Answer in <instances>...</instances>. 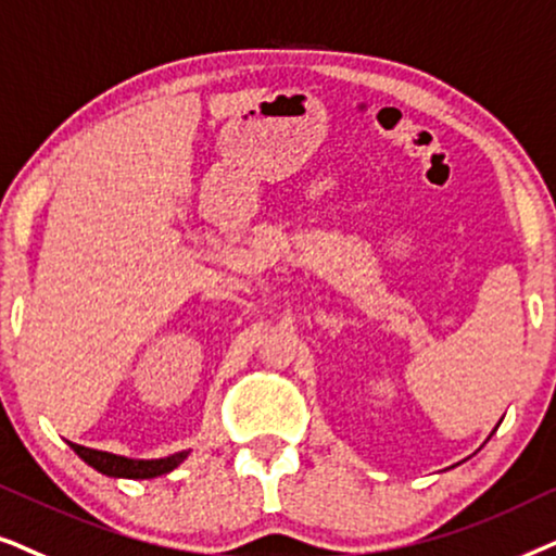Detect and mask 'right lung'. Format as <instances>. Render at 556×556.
I'll list each match as a JSON object with an SVG mask.
<instances>
[{"mask_svg": "<svg viewBox=\"0 0 556 556\" xmlns=\"http://www.w3.org/2000/svg\"><path fill=\"white\" fill-rule=\"evenodd\" d=\"M80 460L91 465L93 470L103 472V476L111 478H131V480H147V478H157L165 476V472L175 470L180 465L188 453H175L169 457H160V460H131V457H122V455H111V453H101V450H91L84 445H76V442H68Z\"/></svg>", "mask_w": 556, "mask_h": 556, "instance_id": "right-lung-1", "label": "right lung"}]
</instances>
